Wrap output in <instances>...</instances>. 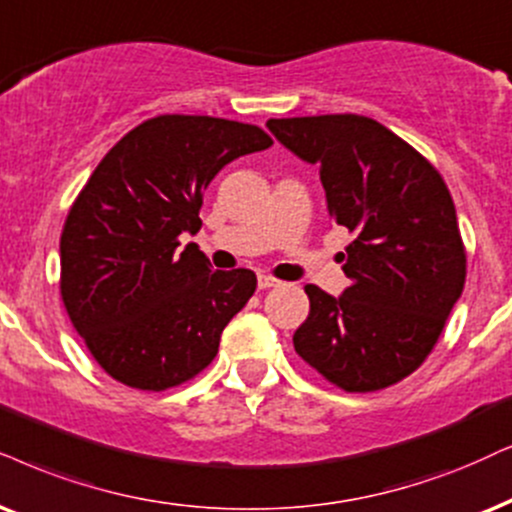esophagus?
<instances>
[{"label": "esophagus", "instance_id": "obj_1", "mask_svg": "<svg viewBox=\"0 0 512 512\" xmlns=\"http://www.w3.org/2000/svg\"><path fill=\"white\" fill-rule=\"evenodd\" d=\"M257 286H260V290H267V288L281 286V281H278V278H274V276H269V274H260V276H257Z\"/></svg>", "mask_w": 512, "mask_h": 512}]
</instances>
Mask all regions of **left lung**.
<instances>
[{"instance_id":"8db88e82","label":"left lung","mask_w":512,"mask_h":512,"mask_svg":"<svg viewBox=\"0 0 512 512\" xmlns=\"http://www.w3.org/2000/svg\"><path fill=\"white\" fill-rule=\"evenodd\" d=\"M288 151L319 165L328 215L354 241L340 297L309 283L295 352L345 392L390 387L428 359L463 293L465 248L442 174L364 115L271 118Z\"/></svg>"}]
</instances>
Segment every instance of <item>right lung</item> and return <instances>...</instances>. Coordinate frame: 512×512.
<instances>
[{
  "label": "right lung",
  "mask_w": 512,
  "mask_h": 512,
  "mask_svg": "<svg viewBox=\"0 0 512 512\" xmlns=\"http://www.w3.org/2000/svg\"><path fill=\"white\" fill-rule=\"evenodd\" d=\"M274 141L210 115H158L96 165L61 234V297L111 378L163 392L217 357L219 338L257 288L250 269L212 271L196 243L203 191L241 155Z\"/></svg>",
  "instance_id": "obj_1"
}]
</instances>
